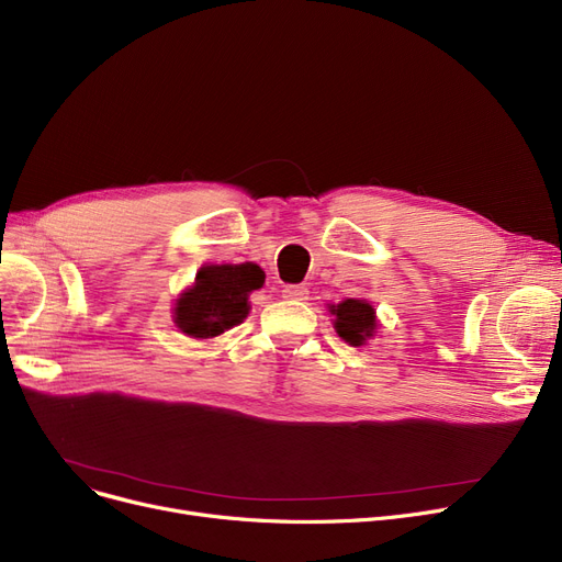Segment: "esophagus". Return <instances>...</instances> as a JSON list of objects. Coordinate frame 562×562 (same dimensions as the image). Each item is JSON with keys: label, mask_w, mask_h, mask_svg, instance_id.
<instances>
[{"label": "esophagus", "mask_w": 562, "mask_h": 562, "mask_svg": "<svg viewBox=\"0 0 562 562\" xmlns=\"http://www.w3.org/2000/svg\"><path fill=\"white\" fill-rule=\"evenodd\" d=\"M282 296L289 301H307V289L301 284H286L282 289Z\"/></svg>", "instance_id": "34e87169"}]
</instances>
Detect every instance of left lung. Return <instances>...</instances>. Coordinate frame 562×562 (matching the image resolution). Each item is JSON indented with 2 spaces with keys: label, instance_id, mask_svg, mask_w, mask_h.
I'll list each match as a JSON object with an SVG mask.
<instances>
[{
  "label": "left lung",
  "instance_id": "left-lung-1",
  "mask_svg": "<svg viewBox=\"0 0 562 562\" xmlns=\"http://www.w3.org/2000/svg\"><path fill=\"white\" fill-rule=\"evenodd\" d=\"M330 314H335L337 335L350 346H362L378 328L375 310L367 301L346 299L339 305H330Z\"/></svg>",
  "mask_w": 562,
  "mask_h": 562
}]
</instances>
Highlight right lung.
Masks as SVG:
<instances>
[{
  "instance_id": "1",
  "label": "right lung",
  "mask_w": 562,
  "mask_h": 562,
  "mask_svg": "<svg viewBox=\"0 0 562 562\" xmlns=\"http://www.w3.org/2000/svg\"><path fill=\"white\" fill-rule=\"evenodd\" d=\"M263 271L257 263H210L202 266L175 303L172 321L193 339H212L239 326L248 316V296L263 284Z\"/></svg>"
}]
</instances>
